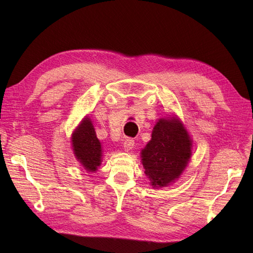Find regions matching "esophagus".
Listing matches in <instances>:
<instances>
[{
  "mask_svg": "<svg viewBox=\"0 0 253 253\" xmlns=\"http://www.w3.org/2000/svg\"><path fill=\"white\" fill-rule=\"evenodd\" d=\"M134 144H135V142L132 138H126L124 142V148L126 151H129L134 148Z\"/></svg>",
  "mask_w": 253,
  "mask_h": 253,
  "instance_id": "obj_1",
  "label": "esophagus"
}]
</instances>
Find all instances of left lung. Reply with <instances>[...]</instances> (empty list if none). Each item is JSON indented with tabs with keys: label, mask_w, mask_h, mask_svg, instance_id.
Returning a JSON list of instances; mask_svg holds the SVG:
<instances>
[{
	"label": "left lung",
	"mask_w": 253,
	"mask_h": 253,
	"mask_svg": "<svg viewBox=\"0 0 253 253\" xmlns=\"http://www.w3.org/2000/svg\"><path fill=\"white\" fill-rule=\"evenodd\" d=\"M190 137L180 121L160 119L141 152L144 173L153 188L166 187L179 177L191 156Z\"/></svg>",
	"instance_id": "8db88e82"
}]
</instances>
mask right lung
Segmentation results:
<instances>
[{"instance_id":"obj_1","label":"right lung","mask_w":253,"mask_h":253,"mask_svg":"<svg viewBox=\"0 0 253 253\" xmlns=\"http://www.w3.org/2000/svg\"><path fill=\"white\" fill-rule=\"evenodd\" d=\"M73 147L76 157L84 169L95 172L101 163V143L98 140L95 128L88 118H84L73 134Z\"/></svg>"}]
</instances>
